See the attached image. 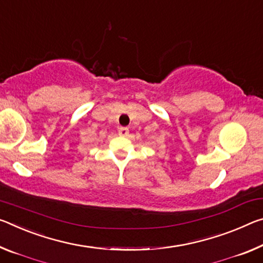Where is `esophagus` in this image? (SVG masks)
<instances>
[{
	"mask_svg": "<svg viewBox=\"0 0 263 263\" xmlns=\"http://www.w3.org/2000/svg\"><path fill=\"white\" fill-rule=\"evenodd\" d=\"M118 133H119V136L126 137V136L128 135V127H126V126H120V127L118 128Z\"/></svg>",
	"mask_w": 263,
	"mask_h": 263,
	"instance_id": "esophagus-1",
	"label": "esophagus"
}]
</instances>
